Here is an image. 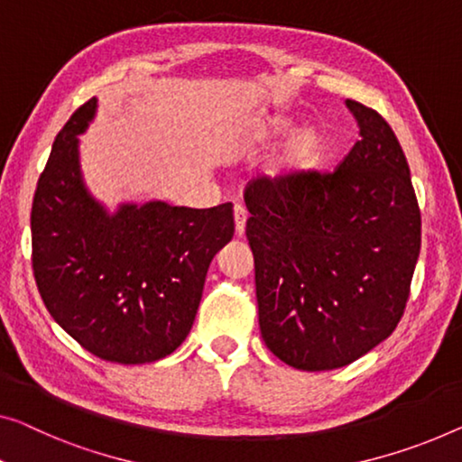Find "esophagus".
<instances>
[{"label": "esophagus", "instance_id": "1", "mask_svg": "<svg viewBox=\"0 0 462 462\" xmlns=\"http://www.w3.org/2000/svg\"><path fill=\"white\" fill-rule=\"evenodd\" d=\"M245 224H246V209L243 205H234V226H236V236H243L245 234Z\"/></svg>", "mask_w": 462, "mask_h": 462}]
</instances>
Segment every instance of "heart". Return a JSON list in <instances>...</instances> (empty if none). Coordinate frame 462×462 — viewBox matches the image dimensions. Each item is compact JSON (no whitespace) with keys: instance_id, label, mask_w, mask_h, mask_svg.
Returning a JSON list of instances; mask_svg holds the SVG:
<instances>
[{"instance_id":"heart-1","label":"heart","mask_w":462,"mask_h":462,"mask_svg":"<svg viewBox=\"0 0 462 462\" xmlns=\"http://www.w3.org/2000/svg\"><path fill=\"white\" fill-rule=\"evenodd\" d=\"M291 128V120L275 118L267 120L263 126H261V136L263 139H278ZM319 149V134L315 133L313 128H302L300 133L292 136V141L286 144V149L282 151V155L275 160V171L278 174H292V171H299L302 168H307L309 163L315 160Z\"/></svg>"}]
</instances>
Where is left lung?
<instances>
[{"label":"left lung","mask_w":462,"mask_h":462,"mask_svg":"<svg viewBox=\"0 0 462 462\" xmlns=\"http://www.w3.org/2000/svg\"><path fill=\"white\" fill-rule=\"evenodd\" d=\"M361 139L334 171L245 189L259 328L280 361L338 369L394 332L421 249L407 157L375 109L346 99Z\"/></svg>","instance_id":"8db88e82"}]
</instances>
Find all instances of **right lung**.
Segmentation results:
<instances>
[{
    "label": "right lung",
    "mask_w": 462,
    "mask_h": 462,
    "mask_svg": "<svg viewBox=\"0 0 462 462\" xmlns=\"http://www.w3.org/2000/svg\"><path fill=\"white\" fill-rule=\"evenodd\" d=\"M97 99L55 136L32 197V272L51 318L99 359L153 363L195 321L211 259L234 236L232 203L151 201L109 216L82 184L79 139Z\"/></svg>",
    "instance_id": "obj_1"
}]
</instances>
